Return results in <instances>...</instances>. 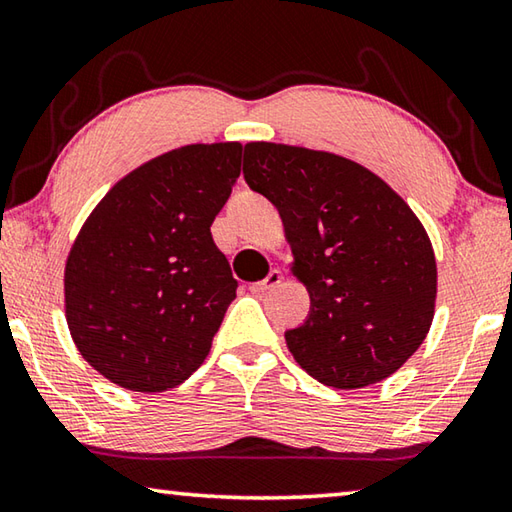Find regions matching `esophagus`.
I'll use <instances>...</instances> for the list:
<instances>
[{"label":"esophagus","instance_id":"esophagus-1","mask_svg":"<svg viewBox=\"0 0 512 512\" xmlns=\"http://www.w3.org/2000/svg\"><path fill=\"white\" fill-rule=\"evenodd\" d=\"M282 282V271H277V268H273L271 273H268L262 282H255L253 286H250V291L257 293V295H264L268 291H273V288L280 286Z\"/></svg>","mask_w":512,"mask_h":512}]
</instances>
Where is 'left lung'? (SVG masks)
Instances as JSON below:
<instances>
[{
	"label": "left lung",
	"mask_w": 512,
	"mask_h": 512,
	"mask_svg": "<svg viewBox=\"0 0 512 512\" xmlns=\"http://www.w3.org/2000/svg\"><path fill=\"white\" fill-rule=\"evenodd\" d=\"M244 179L280 212L309 318L284 333L322 385L360 389L392 376L434 318L436 259L412 208L345 156L248 143Z\"/></svg>",
	"instance_id": "8db88e82"
}]
</instances>
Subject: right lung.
<instances>
[{"label": "right lung", "mask_w": 512, "mask_h": 512, "mask_svg": "<svg viewBox=\"0 0 512 512\" xmlns=\"http://www.w3.org/2000/svg\"><path fill=\"white\" fill-rule=\"evenodd\" d=\"M241 143L185 145L136 167L80 228L64 313L91 367L129 392H165L208 358L237 295L210 226L241 172Z\"/></svg>", "instance_id": "right-lung-1"}]
</instances>
